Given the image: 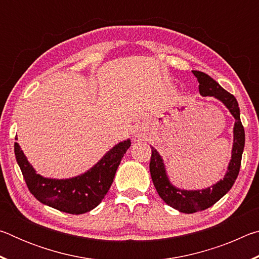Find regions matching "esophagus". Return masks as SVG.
I'll use <instances>...</instances> for the list:
<instances>
[{"instance_id": "34e87169", "label": "esophagus", "mask_w": 259, "mask_h": 259, "mask_svg": "<svg viewBox=\"0 0 259 259\" xmlns=\"http://www.w3.org/2000/svg\"><path fill=\"white\" fill-rule=\"evenodd\" d=\"M138 131H137V134H136V137H138V138H140V137H143L144 136V131H143V129H137Z\"/></svg>"}]
</instances>
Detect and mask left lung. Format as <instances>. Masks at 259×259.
<instances>
[{"instance_id":"left-lung-1","label":"left lung","mask_w":259,"mask_h":259,"mask_svg":"<svg viewBox=\"0 0 259 259\" xmlns=\"http://www.w3.org/2000/svg\"><path fill=\"white\" fill-rule=\"evenodd\" d=\"M194 76L199 81V93L203 97H213L224 104L232 116L235 119L233 128V146L230 163L227 165L225 176L216 184L202 190H184L175 186L170 182L165 164L162 156L154 147L152 148L150 162V171L153 184L159 193L160 198L170 207L179 212L193 213L211 207L229 192L238 177L241 165V159L244 148V129L240 120V108L238 100L233 95L227 93L218 84V82L210 77L208 74L200 71H193Z\"/></svg>"}]
</instances>
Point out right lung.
I'll list each match as a JSON object with an SVG mask.
<instances>
[{
  "label": "right lung",
  "instance_id": "obj_1",
  "mask_svg": "<svg viewBox=\"0 0 259 259\" xmlns=\"http://www.w3.org/2000/svg\"><path fill=\"white\" fill-rule=\"evenodd\" d=\"M130 145V139L120 142L85 172L66 179L38 175L18 143H15V155L29 192L41 203L63 212L81 214L95 209L102 202Z\"/></svg>",
  "mask_w": 259,
  "mask_h": 259
}]
</instances>
